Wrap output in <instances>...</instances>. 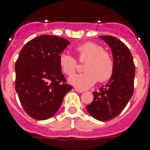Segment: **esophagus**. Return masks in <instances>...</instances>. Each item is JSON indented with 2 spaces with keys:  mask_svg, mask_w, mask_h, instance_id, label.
<instances>
[{
  "mask_svg": "<svg viewBox=\"0 0 150 150\" xmlns=\"http://www.w3.org/2000/svg\"><path fill=\"white\" fill-rule=\"evenodd\" d=\"M75 91H77L78 93H83L84 90L83 89H79V88H75Z\"/></svg>",
  "mask_w": 150,
  "mask_h": 150,
  "instance_id": "1",
  "label": "esophagus"
}]
</instances>
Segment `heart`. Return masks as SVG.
<instances>
[{"instance_id":"obj_1","label":"heart","mask_w":150,"mask_h":150,"mask_svg":"<svg viewBox=\"0 0 150 150\" xmlns=\"http://www.w3.org/2000/svg\"><path fill=\"white\" fill-rule=\"evenodd\" d=\"M102 46L93 42H86L75 48L77 59L86 61L83 65V73L73 75L69 78V82L81 89L91 87L97 82L110 79L114 71V61L108 51L103 50ZM59 66L67 75H71L77 69V61L68 54H61L59 56Z\"/></svg>"}]
</instances>
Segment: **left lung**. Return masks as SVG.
<instances>
[{
	"mask_svg": "<svg viewBox=\"0 0 150 150\" xmlns=\"http://www.w3.org/2000/svg\"><path fill=\"white\" fill-rule=\"evenodd\" d=\"M100 37L111 48L114 71L107 84L93 93V100L86 109L95 119L107 121L118 116L132 96L135 66L130 50L123 42L112 36Z\"/></svg>",
	"mask_w": 150,
	"mask_h": 150,
	"instance_id": "left-lung-1",
	"label": "left lung"
}]
</instances>
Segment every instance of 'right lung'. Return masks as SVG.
I'll use <instances>...</instances> for the list:
<instances>
[{
	"instance_id": "obj_1",
	"label": "right lung",
	"mask_w": 150,
	"mask_h": 150,
	"mask_svg": "<svg viewBox=\"0 0 150 150\" xmlns=\"http://www.w3.org/2000/svg\"><path fill=\"white\" fill-rule=\"evenodd\" d=\"M60 36L42 35L21 50L15 62V90L28 115L36 120L50 118L73 86L59 66V56L69 44Z\"/></svg>"
}]
</instances>
